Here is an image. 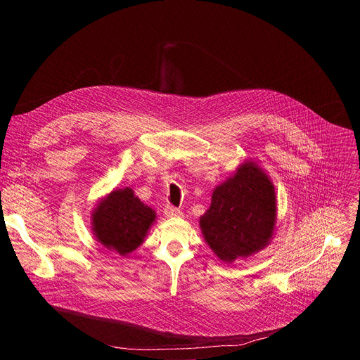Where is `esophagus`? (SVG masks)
I'll list each match as a JSON object with an SVG mask.
<instances>
[{"label":"esophagus","mask_w":360,"mask_h":360,"mask_svg":"<svg viewBox=\"0 0 360 360\" xmlns=\"http://www.w3.org/2000/svg\"><path fill=\"white\" fill-rule=\"evenodd\" d=\"M164 212H165V215L169 217V218H179V217L182 215V211H181L179 208L174 207V205H171V203H167V207H165Z\"/></svg>","instance_id":"1"}]
</instances>
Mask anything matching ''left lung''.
Listing matches in <instances>:
<instances>
[{"label": "left lung", "instance_id": "obj_1", "mask_svg": "<svg viewBox=\"0 0 360 360\" xmlns=\"http://www.w3.org/2000/svg\"><path fill=\"white\" fill-rule=\"evenodd\" d=\"M272 182L255 164H243L212 193L210 210L200 217L202 233L222 261H235L265 248L275 221Z\"/></svg>", "mask_w": 360, "mask_h": 360}]
</instances>
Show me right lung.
<instances>
[{
	"instance_id": "right-lung-1",
	"label": "right lung",
	"mask_w": 360,
	"mask_h": 360,
	"mask_svg": "<svg viewBox=\"0 0 360 360\" xmlns=\"http://www.w3.org/2000/svg\"><path fill=\"white\" fill-rule=\"evenodd\" d=\"M153 221L155 212L143 205L129 188L111 192L92 214L98 242L121 255L132 252L142 243Z\"/></svg>"
}]
</instances>
